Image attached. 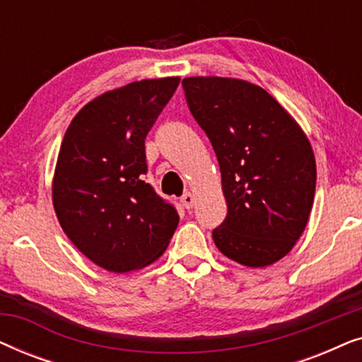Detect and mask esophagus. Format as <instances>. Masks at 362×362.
<instances>
[{
    "mask_svg": "<svg viewBox=\"0 0 362 362\" xmlns=\"http://www.w3.org/2000/svg\"><path fill=\"white\" fill-rule=\"evenodd\" d=\"M181 202L186 209H192V207H194L196 197H194V194H191V192H185V194L181 196Z\"/></svg>",
    "mask_w": 362,
    "mask_h": 362,
    "instance_id": "esophagus-1",
    "label": "esophagus"
}]
</instances>
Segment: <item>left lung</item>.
Segmentation results:
<instances>
[{
  "mask_svg": "<svg viewBox=\"0 0 362 362\" xmlns=\"http://www.w3.org/2000/svg\"><path fill=\"white\" fill-rule=\"evenodd\" d=\"M182 88L221 168L227 216L212 230L214 244L242 265L275 264L303 234L313 206L316 163L308 138L250 82L187 77Z\"/></svg>",
  "mask_w": 362,
  "mask_h": 362,
  "instance_id": "left-lung-1",
  "label": "left lung"
}]
</instances>
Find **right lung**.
<instances>
[{"mask_svg":"<svg viewBox=\"0 0 362 362\" xmlns=\"http://www.w3.org/2000/svg\"><path fill=\"white\" fill-rule=\"evenodd\" d=\"M180 77L132 82L88 102L64 135L52 181L59 224L87 259L115 274L166 250L180 216L145 181V138Z\"/></svg>","mask_w":362,"mask_h":362,"instance_id":"obj_1","label":"right lung"}]
</instances>
